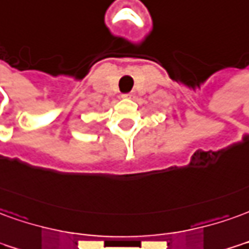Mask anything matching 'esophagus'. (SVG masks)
Instances as JSON below:
<instances>
[{"label": "esophagus", "mask_w": 249, "mask_h": 249, "mask_svg": "<svg viewBox=\"0 0 249 249\" xmlns=\"http://www.w3.org/2000/svg\"><path fill=\"white\" fill-rule=\"evenodd\" d=\"M132 94H123V98H130Z\"/></svg>", "instance_id": "1"}]
</instances>
